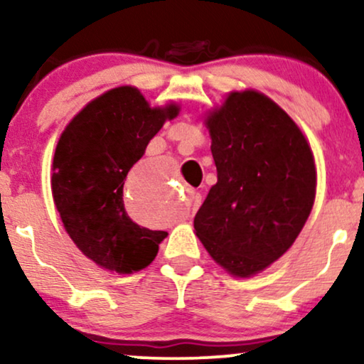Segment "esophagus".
Masks as SVG:
<instances>
[{
    "instance_id": "34e87169",
    "label": "esophagus",
    "mask_w": 364,
    "mask_h": 364,
    "mask_svg": "<svg viewBox=\"0 0 364 364\" xmlns=\"http://www.w3.org/2000/svg\"><path fill=\"white\" fill-rule=\"evenodd\" d=\"M200 205H201V195H200V193L193 191L191 195H190V210H191V213H195V211L200 208Z\"/></svg>"
}]
</instances>
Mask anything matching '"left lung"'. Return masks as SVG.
Segmentation results:
<instances>
[{"label":"left lung","instance_id":"1","mask_svg":"<svg viewBox=\"0 0 364 364\" xmlns=\"http://www.w3.org/2000/svg\"><path fill=\"white\" fill-rule=\"evenodd\" d=\"M206 126L218 181L195 216L196 235L216 264L248 277L282 257L304 227L314 156L296 122L254 90L232 92Z\"/></svg>","mask_w":364,"mask_h":364}]
</instances>
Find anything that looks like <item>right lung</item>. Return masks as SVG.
I'll list each match as a JSON object with an SVG mask.
<instances>
[{"label": "right lung", "instance_id": "right-lung-1", "mask_svg": "<svg viewBox=\"0 0 364 364\" xmlns=\"http://www.w3.org/2000/svg\"><path fill=\"white\" fill-rule=\"evenodd\" d=\"M178 105L151 109L134 87L105 92L72 119L55 149L52 193L67 233L104 269L131 274L154 260L168 235L132 222L126 176Z\"/></svg>", "mask_w": 364, "mask_h": 364}]
</instances>
